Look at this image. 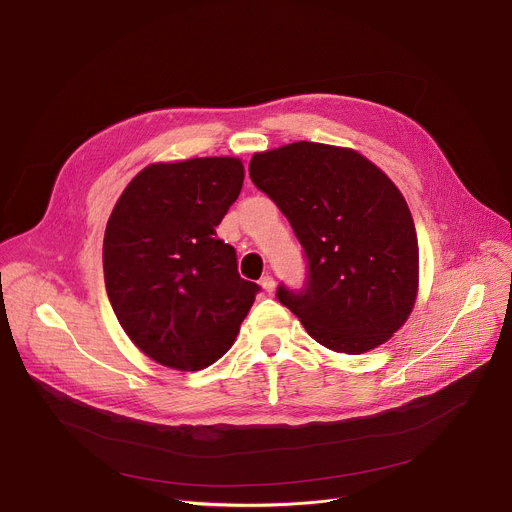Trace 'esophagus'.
I'll return each instance as SVG.
<instances>
[{"mask_svg": "<svg viewBox=\"0 0 512 512\" xmlns=\"http://www.w3.org/2000/svg\"><path fill=\"white\" fill-rule=\"evenodd\" d=\"M259 284H261V288H263L267 294H271V292L276 290V280L271 278V276H267V274L261 278V282H259Z\"/></svg>", "mask_w": 512, "mask_h": 512, "instance_id": "34e87169", "label": "esophagus"}]
</instances>
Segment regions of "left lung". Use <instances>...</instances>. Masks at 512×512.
<instances>
[{
  "instance_id": "left-lung-1",
  "label": "left lung",
  "mask_w": 512,
  "mask_h": 512,
  "mask_svg": "<svg viewBox=\"0 0 512 512\" xmlns=\"http://www.w3.org/2000/svg\"><path fill=\"white\" fill-rule=\"evenodd\" d=\"M249 175L309 263L306 286H280L278 300L333 352L385 344L414 311L420 280L414 218L395 183L360 152L317 142L257 152Z\"/></svg>"
}]
</instances>
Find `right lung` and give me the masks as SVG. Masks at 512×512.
<instances>
[{
	"label": "right lung",
	"instance_id": "add662e5",
	"mask_svg": "<svg viewBox=\"0 0 512 512\" xmlns=\"http://www.w3.org/2000/svg\"><path fill=\"white\" fill-rule=\"evenodd\" d=\"M241 158L156 162L117 199L102 243L113 311L154 362L195 372L222 358L259 286L216 226L243 189Z\"/></svg>",
	"mask_w": 512,
	"mask_h": 512
}]
</instances>
